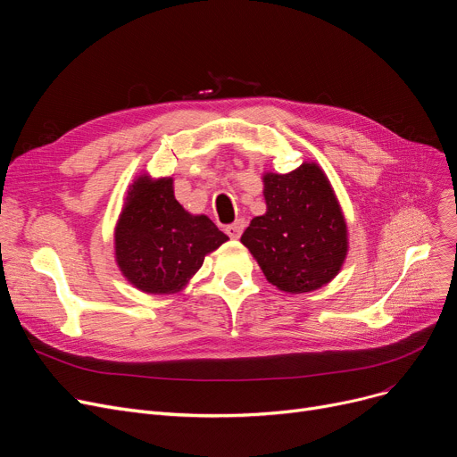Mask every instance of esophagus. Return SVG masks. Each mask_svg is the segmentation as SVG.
Here are the masks:
<instances>
[{
  "instance_id": "1",
  "label": "esophagus",
  "mask_w": 457,
  "mask_h": 457,
  "mask_svg": "<svg viewBox=\"0 0 457 457\" xmlns=\"http://www.w3.org/2000/svg\"><path fill=\"white\" fill-rule=\"evenodd\" d=\"M243 229H245V220H237V222L226 226V233H228L231 238H238V237H241Z\"/></svg>"
}]
</instances>
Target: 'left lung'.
Instances as JSON below:
<instances>
[{
    "instance_id": "1",
    "label": "left lung",
    "mask_w": 457,
    "mask_h": 457,
    "mask_svg": "<svg viewBox=\"0 0 457 457\" xmlns=\"http://www.w3.org/2000/svg\"><path fill=\"white\" fill-rule=\"evenodd\" d=\"M267 212L255 216L241 243L269 283L300 295L339 274L348 253V229L337 196L317 162L289 174L262 176Z\"/></svg>"
}]
</instances>
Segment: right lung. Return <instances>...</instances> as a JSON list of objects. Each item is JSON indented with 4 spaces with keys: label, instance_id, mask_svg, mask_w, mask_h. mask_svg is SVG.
Wrapping results in <instances>:
<instances>
[{
    "label": "right lung",
    "instance_id": "1",
    "mask_svg": "<svg viewBox=\"0 0 457 457\" xmlns=\"http://www.w3.org/2000/svg\"><path fill=\"white\" fill-rule=\"evenodd\" d=\"M228 241L205 214H190L174 196V179L140 176L114 228L118 269L138 291L174 295L207 253Z\"/></svg>",
    "mask_w": 457,
    "mask_h": 457
}]
</instances>
